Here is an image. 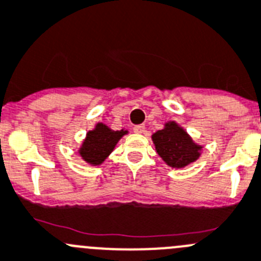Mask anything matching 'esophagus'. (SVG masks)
I'll use <instances>...</instances> for the list:
<instances>
[{"label": "esophagus", "mask_w": 261, "mask_h": 261, "mask_svg": "<svg viewBox=\"0 0 261 261\" xmlns=\"http://www.w3.org/2000/svg\"><path fill=\"white\" fill-rule=\"evenodd\" d=\"M133 132L137 133V135H142L145 132V125H136L133 126Z\"/></svg>", "instance_id": "34e87169"}]
</instances>
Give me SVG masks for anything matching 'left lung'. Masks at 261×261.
Listing matches in <instances>:
<instances>
[{"label": "left lung", "instance_id": "8db88e82", "mask_svg": "<svg viewBox=\"0 0 261 261\" xmlns=\"http://www.w3.org/2000/svg\"><path fill=\"white\" fill-rule=\"evenodd\" d=\"M156 152L172 168H185L197 160L202 146L193 142L191 136L175 121L165 123L161 130L152 135Z\"/></svg>", "mask_w": 261, "mask_h": 261}]
</instances>
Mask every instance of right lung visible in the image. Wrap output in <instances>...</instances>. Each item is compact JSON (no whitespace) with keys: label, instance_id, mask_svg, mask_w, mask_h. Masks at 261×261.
<instances>
[{"label":"right lung","instance_id":"right-lung-1","mask_svg":"<svg viewBox=\"0 0 261 261\" xmlns=\"http://www.w3.org/2000/svg\"><path fill=\"white\" fill-rule=\"evenodd\" d=\"M126 133L128 130L125 129L113 130L103 123H97L95 129L87 133L86 140L83 141L81 148L78 150L79 155L86 163L91 165H100L113 152L116 143Z\"/></svg>","mask_w":261,"mask_h":261}]
</instances>
